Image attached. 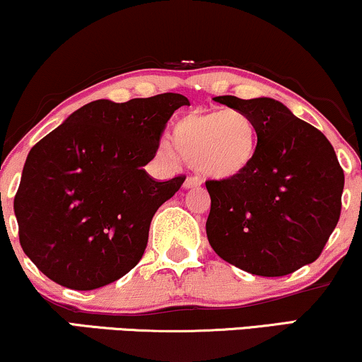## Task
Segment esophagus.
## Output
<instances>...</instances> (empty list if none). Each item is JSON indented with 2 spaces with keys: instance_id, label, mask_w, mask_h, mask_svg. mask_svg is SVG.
Here are the masks:
<instances>
[{
  "instance_id": "obj_1",
  "label": "esophagus",
  "mask_w": 362,
  "mask_h": 362,
  "mask_svg": "<svg viewBox=\"0 0 362 362\" xmlns=\"http://www.w3.org/2000/svg\"><path fill=\"white\" fill-rule=\"evenodd\" d=\"M200 185V180L197 177H194V175H189L185 178V182H184V187L185 189H194V187H199Z\"/></svg>"
}]
</instances>
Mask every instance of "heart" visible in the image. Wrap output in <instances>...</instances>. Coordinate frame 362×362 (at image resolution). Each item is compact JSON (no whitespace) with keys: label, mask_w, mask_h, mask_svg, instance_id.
Masks as SVG:
<instances>
[{"label":"heart","mask_w":362,"mask_h":362,"mask_svg":"<svg viewBox=\"0 0 362 362\" xmlns=\"http://www.w3.org/2000/svg\"><path fill=\"white\" fill-rule=\"evenodd\" d=\"M177 153L202 175L226 180L245 173L255 162L258 128L239 110L192 111L177 121L172 133Z\"/></svg>","instance_id":"1"}]
</instances>
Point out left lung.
<instances>
[{
	"instance_id": "8db88e82",
	"label": "left lung",
	"mask_w": 362,
	"mask_h": 362,
	"mask_svg": "<svg viewBox=\"0 0 362 362\" xmlns=\"http://www.w3.org/2000/svg\"><path fill=\"white\" fill-rule=\"evenodd\" d=\"M214 101L252 117L258 150L245 173L206 182L212 250L259 276H285L313 263L342 207L344 170L330 141L275 99Z\"/></svg>"
}]
</instances>
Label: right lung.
Listing matches in <instances>:
<instances>
[{"instance_id":"obj_1","label":"right lung","mask_w":362,"mask_h":362,"mask_svg":"<svg viewBox=\"0 0 362 362\" xmlns=\"http://www.w3.org/2000/svg\"><path fill=\"white\" fill-rule=\"evenodd\" d=\"M182 94L93 101L27 156L15 216L20 245L45 276L72 290L119 280L141 259L155 212L185 177L145 172Z\"/></svg>"}]
</instances>
